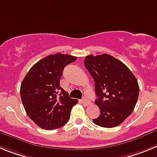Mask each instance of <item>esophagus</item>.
<instances>
[{"instance_id":"obj_1","label":"esophagus","mask_w":157,"mask_h":157,"mask_svg":"<svg viewBox=\"0 0 157 157\" xmlns=\"http://www.w3.org/2000/svg\"><path fill=\"white\" fill-rule=\"evenodd\" d=\"M82 102H83L84 105H85V106H87V105H89L90 104H91V101H90V100L87 99V98H84L83 99H82Z\"/></svg>"}]
</instances>
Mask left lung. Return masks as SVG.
I'll use <instances>...</instances> for the list:
<instances>
[{"mask_svg":"<svg viewBox=\"0 0 157 157\" xmlns=\"http://www.w3.org/2000/svg\"><path fill=\"white\" fill-rule=\"evenodd\" d=\"M84 66L94 80V103L100 115L93 122L102 128H114L133 112L139 94L138 80L128 66L108 54L87 56Z\"/></svg>","mask_w":157,"mask_h":157,"instance_id":"left-lung-1","label":"left lung"}]
</instances>
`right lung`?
<instances>
[{
  "label": "right lung",
  "mask_w": 157,
  "mask_h": 157,
  "mask_svg": "<svg viewBox=\"0 0 157 157\" xmlns=\"http://www.w3.org/2000/svg\"><path fill=\"white\" fill-rule=\"evenodd\" d=\"M77 57L57 53L33 65L21 84L20 96L28 117L40 128L54 130L64 126L77 99L70 98L60 86L65 66Z\"/></svg>",
  "instance_id": "right-lung-1"
}]
</instances>
